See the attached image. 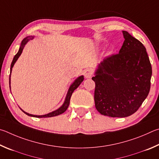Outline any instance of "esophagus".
Here are the masks:
<instances>
[{
  "label": "esophagus",
  "mask_w": 159,
  "mask_h": 159,
  "mask_svg": "<svg viewBox=\"0 0 159 159\" xmlns=\"http://www.w3.org/2000/svg\"><path fill=\"white\" fill-rule=\"evenodd\" d=\"M84 75L85 78H87V79H89V78H91V77H92L93 72L90 69H87L84 72Z\"/></svg>",
  "instance_id": "esophagus-1"
}]
</instances>
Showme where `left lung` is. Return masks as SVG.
I'll return each instance as SVG.
<instances>
[{
    "label": "left lung",
    "mask_w": 159,
    "mask_h": 159,
    "mask_svg": "<svg viewBox=\"0 0 159 159\" xmlns=\"http://www.w3.org/2000/svg\"><path fill=\"white\" fill-rule=\"evenodd\" d=\"M119 54L98 64L95 76L96 110L111 117H126L137 111L148 96L152 65L141 42L127 31Z\"/></svg>",
    "instance_id": "1"
}]
</instances>
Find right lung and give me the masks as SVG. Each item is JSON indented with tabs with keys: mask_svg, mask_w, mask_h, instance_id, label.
<instances>
[{
	"mask_svg": "<svg viewBox=\"0 0 159 159\" xmlns=\"http://www.w3.org/2000/svg\"><path fill=\"white\" fill-rule=\"evenodd\" d=\"M33 38H34V36H28V37L25 38L24 40L21 41V43L20 47H19V51H18L17 53H16V54L15 56V57H14V58H13V60L12 61V63H11V66H10V79H9L10 89V76H11V72H12V70L13 66H14V65H15V63H16V61H17L19 57H20V55L21 54V53H22V51H23V49H24V47H25V45H26V43L30 40H33ZM83 80H84V76H83V75H81V76L78 77L77 79L75 80L73 82H72V84L70 86L69 89L68 91V93H67V94H66L65 101H64V102L63 103V105H61V106L59 108H58V109L53 111V112H49V113L46 114V115H31V114H29V113H27L26 112H24V111L23 110H21V108H20V109L22 111H23V112L25 114H26V115H27L28 116H33V117H37V118L52 117V116L59 115H61V114L65 112L66 110L68 109V107L69 106V104H70V100L72 93H73V91L75 89H76L78 87H79L80 84L83 82Z\"/></svg>",
	"mask_w": 159,
	"mask_h": 159,
	"instance_id": "right-lung-1",
	"label": "right lung"
}]
</instances>
